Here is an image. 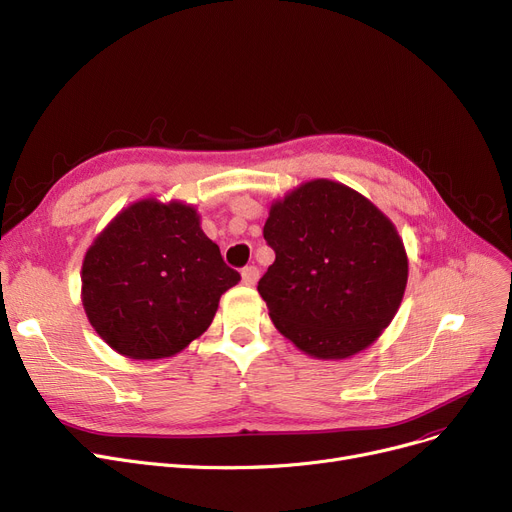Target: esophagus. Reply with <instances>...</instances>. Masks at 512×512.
<instances>
[{
	"mask_svg": "<svg viewBox=\"0 0 512 512\" xmlns=\"http://www.w3.org/2000/svg\"><path fill=\"white\" fill-rule=\"evenodd\" d=\"M259 280V270L255 268V265H247V268H242V282L247 286H253L257 284Z\"/></svg>",
	"mask_w": 512,
	"mask_h": 512,
	"instance_id": "esophagus-1",
	"label": "esophagus"
}]
</instances>
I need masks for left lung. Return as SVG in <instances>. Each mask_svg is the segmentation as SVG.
Here are the masks:
<instances>
[{
	"label": "left lung",
	"mask_w": 512,
	"mask_h": 512,
	"mask_svg": "<svg viewBox=\"0 0 512 512\" xmlns=\"http://www.w3.org/2000/svg\"><path fill=\"white\" fill-rule=\"evenodd\" d=\"M263 238L276 259L257 291L280 335L311 358H351L395 318L408 282L404 240L360 192L305 182L272 203Z\"/></svg>",
	"instance_id": "1"
}]
</instances>
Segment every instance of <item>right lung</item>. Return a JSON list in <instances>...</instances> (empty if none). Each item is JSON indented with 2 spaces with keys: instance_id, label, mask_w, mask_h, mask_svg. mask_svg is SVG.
<instances>
[{
  "instance_id": "add662e5",
  "label": "right lung",
  "mask_w": 512,
  "mask_h": 512,
  "mask_svg": "<svg viewBox=\"0 0 512 512\" xmlns=\"http://www.w3.org/2000/svg\"><path fill=\"white\" fill-rule=\"evenodd\" d=\"M238 282L192 205L142 198L87 249L81 301L108 347L129 360H161L203 335L219 297Z\"/></svg>"
}]
</instances>
